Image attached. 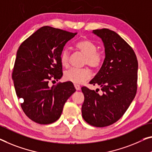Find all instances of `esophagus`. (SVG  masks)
Listing matches in <instances>:
<instances>
[{"mask_svg":"<svg viewBox=\"0 0 152 152\" xmlns=\"http://www.w3.org/2000/svg\"><path fill=\"white\" fill-rule=\"evenodd\" d=\"M75 88L77 90H81V86L79 85H77V84H75Z\"/></svg>","mask_w":152,"mask_h":152,"instance_id":"obj_1","label":"esophagus"}]
</instances>
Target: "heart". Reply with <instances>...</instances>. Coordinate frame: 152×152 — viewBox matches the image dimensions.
<instances>
[{"label":"heart","mask_w":152,"mask_h":152,"mask_svg":"<svg viewBox=\"0 0 152 152\" xmlns=\"http://www.w3.org/2000/svg\"><path fill=\"white\" fill-rule=\"evenodd\" d=\"M75 48L85 56L83 64L88 65L94 70L99 69L103 64L104 54L102 51L97 50L94 42L88 39H81L75 45ZM70 53L67 49H63L60 53V60L62 66L67 67L69 65ZM91 77V72L88 68H71L64 72V78L75 83L81 84Z\"/></svg>","instance_id":"b5f03b06"}]
</instances>
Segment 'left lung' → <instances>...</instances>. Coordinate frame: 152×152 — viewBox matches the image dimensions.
Instances as JSON below:
<instances>
[{"mask_svg":"<svg viewBox=\"0 0 152 152\" xmlns=\"http://www.w3.org/2000/svg\"><path fill=\"white\" fill-rule=\"evenodd\" d=\"M93 32L103 41L105 58L90 83L99 85L102 93L81 88L84 94L81 112L89 124L104 127L120 120L134 99L138 61L132 48L115 32L102 28Z\"/></svg>","mask_w":152,"mask_h":152,"instance_id":"left-lung-1","label":"left lung"}]
</instances>
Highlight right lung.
<instances>
[{"label": "right lung", "mask_w": 152, "mask_h": 152, "mask_svg": "<svg viewBox=\"0 0 152 152\" xmlns=\"http://www.w3.org/2000/svg\"><path fill=\"white\" fill-rule=\"evenodd\" d=\"M77 33L45 26L18 48L12 73L14 87L18 99H23V111L34 122L49 124L58 120L65 102L76 91L69 81L52 88L48 83L62 77L60 53Z\"/></svg>", "instance_id": "add662e5"}]
</instances>
